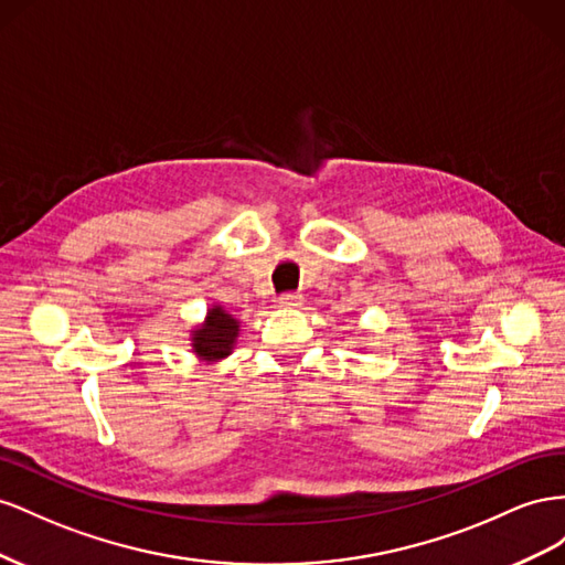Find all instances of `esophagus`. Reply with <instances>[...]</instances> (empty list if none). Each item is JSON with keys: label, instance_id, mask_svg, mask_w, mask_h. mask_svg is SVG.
Segmentation results:
<instances>
[{"label": "esophagus", "instance_id": "1", "mask_svg": "<svg viewBox=\"0 0 565 565\" xmlns=\"http://www.w3.org/2000/svg\"><path fill=\"white\" fill-rule=\"evenodd\" d=\"M302 305V298L300 296H296V294H284V296H279V308H300Z\"/></svg>", "mask_w": 565, "mask_h": 565}]
</instances>
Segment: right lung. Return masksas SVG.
<instances>
[{"label":"right lung","mask_w":565,"mask_h":565,"mask_svg":"<svg viewBox=\"0 0 565 565\" xmlns=\"http://www.w3.org/2000/svg\"><path fill=\"white\" fill-rule=\"evenodd\" d=\"M241 321L230 315L222 305L207 308L203 324L191 329V352L205 364L222 362L236 348Z\"/></svg>","instance_id":"obj_1"}]
</instances>
